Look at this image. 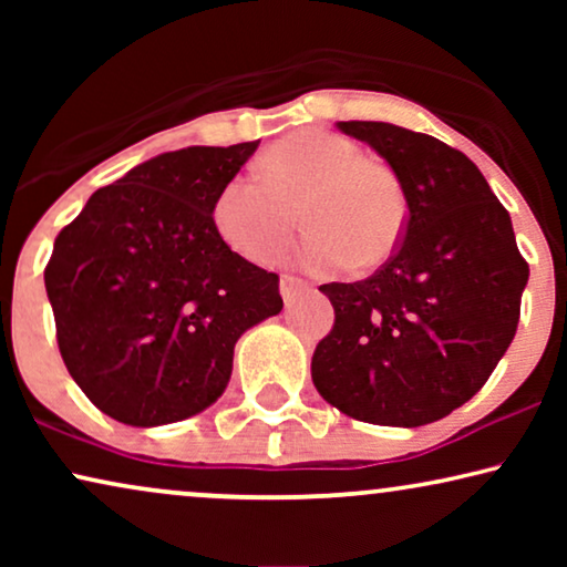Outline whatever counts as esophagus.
Listing matches in <instances>:
<instances>
[{"label": "esophagus", "mask_w": 567, "mask_h": 567, "mask_svg": "<svg viewBox=\"0 0 567 567\" xmlns=\"http://www.w3.org/2000/svg\"><path fill=\"white\" fill-rule=\"evenodd\" d=\"M278 289H281V297H284L286 305H289V301H293V297H297L299 291L307 289V284L297 276L286 274V276H281V284H278Z\"/></svg>", "instance_id": "34e87169"}]
</instances>
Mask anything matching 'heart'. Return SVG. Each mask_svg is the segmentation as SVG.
<instances>
[{
  "mask_svg": "<svg viewBox=\"0 0 567 567\" xmlns=\"http://www.w3.org/2000/svg\"><path fill=\"white\" fill-rule=\"evenodd\" d=\"M260 177L237 175L214 200V224L245 260L268 266L293 231L309 229L297 258L307 270L371 268L390 258L408 224L400 177L384 162L361 157L359 144L322 128L278 138L260 157Z\"/></svg>",
  "mask_w": 567,
  "mask_h": 567,
  "instance_id": "1",
  "label": "heart"
}]
</instances>
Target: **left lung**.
I'll list each match as a JSON object with an SVG mask.
<instances>
[{"label":"left lung","instance_id":"left-lung-1","mask_svg":"<svg viewBox=\"0 0 567 567\" xmlns=\"http://www.w3.org/2000/svg\"><path fill=\"white\" fill-rule=\"evenodd\" d=\"M400 177L398 252L355 284H324L336 324L312 355L322 400L355 421H441L487 382L516 336L529 266L511 216L475 162L429 134L340 121Z\"/></svg>","mask_w":567,"mask_h":567}]
</instances>
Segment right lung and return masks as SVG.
Instances as JSON below:
<instances>
[{
  "label": "right lung",
  "mask_w": 567,
  "mask_h": 567,
  "mask_svg": "<svg viewBox=\"0 0 567 567\" xmlns=\"http://www.w3.org/2000/svg\"><path fill=\"white\" fill-rule=\"evenodd\" d=\"M260 142L185 146L95 190L45 266L61 359L92 405L154 429L227 390L235 346L284 309L278 276L224 243L214 200Z\"/></svg>",
  "instance_id": "add662e5"
}]
</instances>
